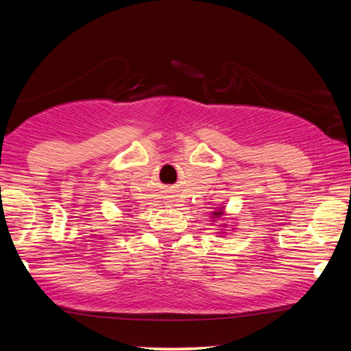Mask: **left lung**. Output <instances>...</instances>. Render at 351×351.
<instances>
[{
	"instance_id": "1",
	"label": "left lung",
	"mask_w": 351,
	"mask_h": 351,
	"mask_svg": "<svg viewBox=\"0 0 351 351\" xmlns=\"http://www.w3.org/2000/svg\"><path fill=\"white\" fill-rule=\"evenodd\" d=\"M224 207L226 206H221V207H219V209H217L215 212H212V221L213 223H215L217 221V219H221L223 217H226V213H224ZM226 226H228V224H219V228H226ZM219 234H224V232H219Z\"/></svg>"
}]
</instances>
